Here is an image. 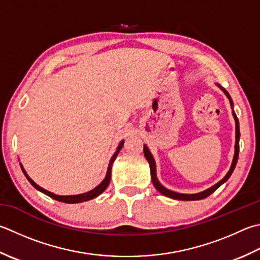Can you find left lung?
Segmentation results:
<instances>
[{"label":"left lung","instance_id":"8db88e82","mask_svg":"<svg viewBox=\"0 0 260 260\" xmlns=\"http://www.w3.org/2000/svg\"><path fill=\"white\" fill-rule=\"evenodd\" d=\"M221 88V85H218ZM223 91H224V93L226 94V96L229 98V100H230V104L231 106L233 105L232 104V99L230 94H229L228 91L225 89L221 88ZM232 115L233 117H235V120H236V151H235V156H233V161H232V165H231V168L230 170H229L228 174L225 175V177L223 178L222 180H220L217 182L216 185H214L211 188H208V189L202 191V192H198V194H179V192H176V191H172V190H169L167 189V188H165L164 186H162L159 180H157L156 178V174H155V162H154V159L153 156H152L151 152L149 151V149H147L146 145H144V155L146 157V160L149 161L150 164V168H151V178H152V182H153L154 187L156 188L157 190H159L162 195H165L167 197H170V198H174V200H179V201H198V200H204V198H206L207 196H210L211 194H213L218 187H220L222 184H224V182L230 178V176L232 175L233 170H235L236 168V165H237V161H238V156H239V139H240V129H239V120L237 118V115L235 111H232Z\"/></svg>","mask_w":260,"mask_h":260}]
</instances>
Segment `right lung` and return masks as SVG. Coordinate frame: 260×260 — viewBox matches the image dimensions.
Returning a JSON list of instances; mask_svg holds the SVG:
<instances>
[{
	"label": "right lung",
	"instance_id": "obj_1",
	"mask_svg": "<svg viewBox=\"0 0 260 260\" xmlns=\"http://www.w3.org/2000/svg\"><path fill=\"white\" fill-rule=\"evenodd\" d=\"M123 145H124V142L121 141L120 143H119V145H118V147H117V151H116L115 153H114L113 157H111V159H110L109 166H108V170H107V175H106V178L104 179V181L101 182V184H100L99 186H96V187L94 188V189L90 190V191H88V192H85V194H81V195H74V196H58V195H55V194H53V192L45 190L44 188H42V187H40V186H38L37 184H36V182L31 179V178H29V176L27 175V172L24 171L23 167H22L21 165H20V166H21V169H22V171H23L24 176L27 177V179L29 180L30 184H31V185L36 188V189L39 190V191H42V192H44L45 195L49 196L50 198H54V200L58 201V202L68 203V204H75V203H81V202H86V201L92 200V198H94V197H96V196H99V195L101 194V192H104V191H105V189H106L107 187H108V185H109V181H110L111 167H113L114 161H115V159L117 157V155H118L119 151H120L121 147H123Z\"/></svg>",
	"mask_w": 260,
	"mask_h": 260
}]
</instances>
